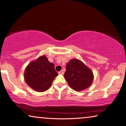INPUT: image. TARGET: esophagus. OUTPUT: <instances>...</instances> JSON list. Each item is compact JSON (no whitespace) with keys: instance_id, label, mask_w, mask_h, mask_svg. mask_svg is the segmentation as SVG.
Returning a JSON list of instances; mask_svg holds the SVG:
<instances>
[{"instance_id":"34e87169","label":"esophagus","mask_w":126,"mask_h":126,"mask_svg":"<svg viewBox=\"0 0 126 126\" xmlns=\"http://www.w3.org/2000/svg\"><path fill=\"white\" fill-rule=\"evenodd\" d=\"M58 74H59V75H63L64 74V72L63 70H61V71H59V72H58Z\"/></svg>"}]
</instances>
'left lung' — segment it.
I'll use <instances>...</instances> for the list:
<instances>
[{
    "label": "left lung",
    "instance_id": "obj_1",
    "mask_svg": "<svg viewBox=\"0 0 126 126\" xmlns=\"http://www.w3.org/2000/svg\"><path fill=\"white\" fill-rule=\"evenodd\" d=\"M64 78L72 89L80 92L92 85L94 75L91 69L82 61L72 59L67 64Z\"/></svg>",
    "mask_w": 126,
    "mask_h": 126
}]
</instances>
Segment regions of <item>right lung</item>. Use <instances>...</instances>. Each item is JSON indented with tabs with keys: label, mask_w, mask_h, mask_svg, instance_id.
<instances>
[{
	"label": "right lung",
	"mask_w": 126,
	"mask_h": 126,
	"mask_svg": "<svg viewBox=\"0 0 126 126\" xmlns=\"http://www.w3.org/2000/svg\"><path fill=\"white\" fill-rule=\"evenodd\" d=\"M58 75L54 64L42 55L28 64L24 72V80L28 86L34 91L43 92L48 90Z\"/></svg>",
	"instance_id": "obj_1"
}]
</instances>
